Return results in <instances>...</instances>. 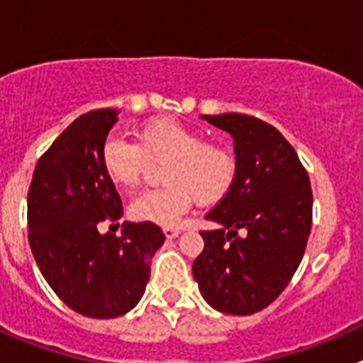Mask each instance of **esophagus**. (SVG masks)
Here are the masks:
<instances>
[{"instance_id": "34e87169", "label": "esophagus", "mask_w": 363, "mask_h": 363, "mask_svg": "<svg viewBox=\"0 0 363 363\" xmlns=\"http://www.w3.org/2000/svg\"><path fill=\"white\" fill-rule=\"evenodd\" d=\"M163 234H165L169 240H172V238H176V236H178L179 229H176V227H163Z\"/></svg>"}]
</instances>
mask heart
Masks as SVG:
<instances>
[{
    "mask_svg": "<svg viewBox=\"0 0 363 363\" xmlns=\"http://www.w3.org/2000/svg\"><path fill=\"white\" fill-rule=\"evenodd\" d=\"M165 185L142 192L130 203V216L158 225H176L192 200L201 205L220 201L236 178V158L220 142L172 118H154L136 130V143L108 136L99 150L105 176L130 191L142 179L147 162H163Z\"/></svg>",
    "mask_w": 363,
    "mask_h": 363,
    "instance_id": "1",
    "label": "heart"
}]
</instances>
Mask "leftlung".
<instances>
[{"label":"left lung","mask_w":363,"mask_h":363,"mask_svg":"<svg viewBox=\"0 0 363 363\" xmlns=\"http://www.w3.org/2000/svg\"><path fill=\"white\" fill-rule=\"evenodd\" d=\"M234 138L236 178L205 218V247L192 274L211 307L227 314L265 309L289 285L313 221L309 174L278 129L249 114L201 116Z\"/></svg>","instance_id":"8db88e82"}]
</instances>
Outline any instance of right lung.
<instances>
[{
	"label": "right lung",
	"mask_w": 363,
	"mask_h": 363,
	"mask_svg": "<svg viewBox=\"0 0 363 363\" xmlns=\"http://www.w3.org/2000/svg\"><path fill=\"white\" fill-rule=\"evenodd\" d=\"M116 114L98 108L76 118L41 154L28 187V243L38 267L57 298L89 318L129 313L145 291L150 258L165 242L150 221L125 223L121 236L98 230L123 216L99 162Z\"/></svg>",
	"instance_id": "1"
}]
</instances>
